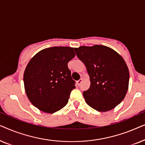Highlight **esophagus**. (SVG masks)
<instances>
[{
    "mask_svg": "<svg viewBox=\"0 0 145 145\" xmlns=\"http://www.w3.org/2000/svg\"><path fill=\"white\" fill-rule=\"evenodd\" d=\"M82 79H79L78 80H77L76 84L79 86H80V84H81V83H82Z\"/></svg>",
    "mask_w": 145,
    "mask_h": 145,
    "instance_id": "34e87169",
    "label": "esophagus"
}]
</instances>
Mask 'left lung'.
Listing matches in <instances>:
<instances>
[{
	"mask_svg": "<svg viewBox=\"0 0 145 145\" xmlns=\"http://www.w3.org/2000/svg\"><path fill=\"white\" fill-rule=\"evenodd\" d=\"M74 51L90 76V88L83 92L86 104L98 112H107L120 104L129 81L123 59L112 49L100 45L81 46Z\"/></svg>",
	"mask_w": 145,
	"mask_h": 145,
	"instance_id": "8db88e82",
	"label": "left lung"
}]
</instances>
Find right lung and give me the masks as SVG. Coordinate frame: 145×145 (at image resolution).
<instances>
[{
    "label": "right lung",
    "instance_id": "add662e5",
    "mask_svg": "<svg viewBox=\"0 0 145 145\" xmlns=\"http://www.w3.org/2000/svg\"><path fill=\"white\" fill-rule=\"evenodd\" d=\"M75 56L69 47L43 49L29 61L24 74L27 96L35 107L53 114L66 106L75 81L68 63Z\"/></svg>",
    "mask_w": 145,
    "mask_h": 145
}]
</instances>
